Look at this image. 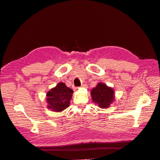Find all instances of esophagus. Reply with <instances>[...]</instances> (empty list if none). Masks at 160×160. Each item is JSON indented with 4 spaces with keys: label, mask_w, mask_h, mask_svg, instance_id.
Wrapping results in <instances>:
<instances>
[{
    "label": "esophagus",
    "mask_w": 160,
    "mask_h": 160,
    "mask_svg": "<svg viewBox=\"0 0 160 160\" xmlns=\"http://www.w3.org/2000/svg\"><path fill=\"white\" fill-rule=\"evenodd\" d=\"M86 87H87L86 84H83L81 85V88H86Z\"/></svg>",
    "instance_id": "obj_1"
}]
</instances>
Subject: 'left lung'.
<instances>
[{
  "mask_svg": "<svg viewBox=\"0 0 160 160\" xmlns=\"http://www.w3.org/2000/svg\"><path fill=\"white\" fill-rule=\"evenodd\" d=\"M91 95L93 102L101 108H109L115 99L113 89L103 83H99L92 89Z\"/></svg>",
  "mask_w": 160,
  "mask_h": 160,
  "instance_id": "1",
  "label": "left lung"
}]
</instances>
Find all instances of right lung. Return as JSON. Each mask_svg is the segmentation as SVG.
I'll use <instances>...</instances> for the list:
<instances>
[{"instance_id": "right-lung-1", "label": "right lung", "mask_w": 160, "mask_h": 160, "mask_svg": "<svg viewBox=\"0 0 160 160\" xmlns=\"http://www.w3.org/2000/svg\"><path fill=\"white\" fill-rule=\"evenodd\" d=\"M72 93L73 91L67 88L64 83H58L47 94L48 108L55 112L63 111L69 106Z\"/></svg>"}]
</instances>
